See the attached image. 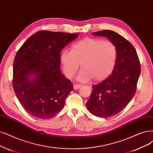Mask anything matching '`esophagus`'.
Masks as SVG:
<instances>
[{
	"label": "esophagus",
	"mask_w": 153,
	"mask_h": 153,
	"mask_svg": "<svg viewBox=\"0 0 153 153\" xmlns=\"http://www.w3.org/2000/svg\"><path fill=\"white\" fill-rule=\"evenodd\" d=\"M81 84H74V89L75 90L79 89V88H81Z\"/></svg>",
	"instance_id": "esophagus-1"
}]
</instances>
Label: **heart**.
<instances>
[{
    "label": "heart",
    "instance_id": "obj_1",
    "mask_svg": "<svg viewBox=\"0 0 153 153\" xmlns=\"http://www.w3.org/2000/svg\"><path fill=\"white\" fill-rule=\"evenodd\" d=\"M117 57V48L112 42L87 37L72 45L70 52L63 51L60 62L67 78L74 76L80 64L82 69L78 81L86 82L93 78L95 81H101L114 71Z\"/></svg>",
    "mask_w": 153,
    "mask_h": 153
}]
</instances>
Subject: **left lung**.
Returning a JSON list of instances; mask_svg holds the SVG:
<instances>
[{
    "instance_id": "1",
    "label": "left lung",
    "mask_w": 153,
    "mask_h": 153,
    "mask_svg": "<svg viewBox=\"0 0 153 153\" xmlns=\"http://www.w3.org/2000/svg\"><path fill=\"white\" fill-rule=\"evenodd\" d=\"M92 35L107 37L117 48L118 57L114 71L103 81L93 86V92L86 103L93 115L108 118L120 112L134 97L140 64L133 45L119 34L103 30Z\"/></svg>"
}]
</instances>
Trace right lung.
I'll return each mask as SVG.
<instances>
[{
    "mask_svg": "<svg viewBox=\"0 0 153 153\" xmlns=\"http://www.w3.org/2000/svg\"><path fill=\"white\" fill-rule=\"evenodd\" d=\"M77 36L40 31L18 50L13 63V86L21 105L31 115L47 119L64 108L74 88L60 70V52Z\"/></svg>",
    "mask_w": 153,
    "mask_h": 153,
    "instance_id": "add662e5",
    "label": "right lung"
}]
</instances>
